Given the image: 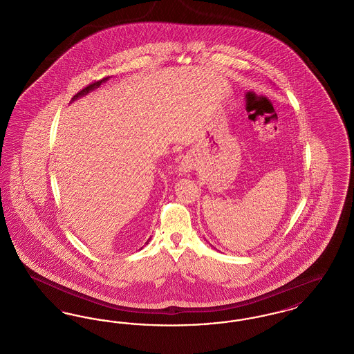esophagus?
<instances>
[{
	"label": "esophagus",
	"instance_id": "obj_1",
	"mask_svg": "<svg viewBox=\"0 0 354 354\" xmlns=\"http://www.w3.org/2000/svg\"><path fill=\"white\" fill-rule=\"evenodd\" d=\"M195 167H196V159L191 153H188V155L183 156L178 171H179V175H187L191 171H194Z\"/></svg>",
	"mask_w": 354,
	"mask_h": 354
}]
</instances>
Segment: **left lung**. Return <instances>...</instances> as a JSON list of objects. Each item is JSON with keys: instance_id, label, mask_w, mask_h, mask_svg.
<instances>
[{"instance_id": "left-lung-1", "label": "left lung", "mask_w": 354, "mask_h": 354, "mask_svg": "<svg viewBox=\"0 0 354 354\" xmlns=\"http://www.w3.org/2000/svg\"><path fill=\"white\" fill-rule=\"evenodd\" d=\"M211 247H212V245H211Z\"/></svg>"}]
</instances>
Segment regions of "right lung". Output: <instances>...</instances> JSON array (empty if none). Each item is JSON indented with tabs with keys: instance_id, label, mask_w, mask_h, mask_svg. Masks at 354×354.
<instances>
[{
	"instance_id": "right-lung-1",
	"label": "right lung",
	"mask_w": 354,
	"mask_h": 354,
	"mask_svg": "<svg viewBox=\"0 0 354 354\" xmlns=\"http://www.w3.org/2000/svg\"><path fill=\"white\" fill-rule=\"evenodd\" d=\"M110 77H107V78H103V80H101V81H97V82H94V84H88L87 87H84V90H81L80 93H77L74 97H73V100H71V102L73 101H77V100H80V98H82V97H84V95H87L88 93H91V91H94L95 88H98L100 86H101L102 84H104L107 80H109ZM151 240V237L147 240V243Z\"/></svg>"
}]
</instances>
